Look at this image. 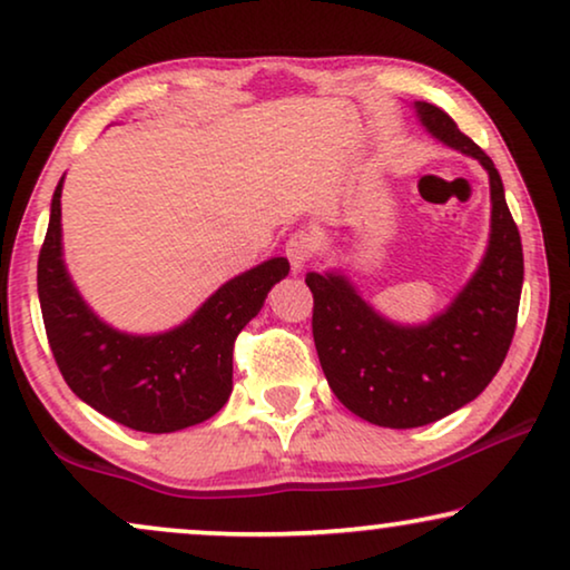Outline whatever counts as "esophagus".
Returning <instances> with one entry per match:
<instances>
[{
	"label": "esophagus",
	"instance_id": "34e87169",
	"mask_svg": "<svg viewBox=\"0 0 570 570\" xmlns=\"http://www.w3.org/2000/svg\"><path fill=\"white\" fill-rule=\"evenodd\" d=\"M311 254H314V238H311L306 230H295L285 244V256L291 259L293 272H301L306 267Z\"/></svg>",
	"mask_w": 570,
	"mask_h": 570
}]
</instances>
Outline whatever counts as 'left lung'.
I'll use <instances>...</instances> for the list:
<instances>
[{
    "instance_id": "1",
    "label": "left lung",
    "mask_w": 570,
    "mask_h": 570,
    "mask_svg": "<svg viewBox=\"0 0 570 570\" xmlns=\"http://www.w3.org/2000/svg\"><path fill=\"white\" fill-rule=\"evenodd\" d=\"M439 142L470 155L490 178V238L482 262L441 314L425 324L386 318L345 272H308L314 342L332 392L357 417L381 428H420L451 415L485 389L517 330L524 254L493 160L439 106L415 100Z\"/></svg>"
}]
</instances>
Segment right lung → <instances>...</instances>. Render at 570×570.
<instances>
[{
    "instance_id": "1",
    "label": "right lung",
    "mask_w": 570,
    "mask_h": 570,
    "mask_svg": "<svg viewBox=\"0 0 570 570\" xmlns=\"http://www.w3.org/2000/svg\"><path fill=\"white\" fill-rule=\"evenodd\" d=\"M61 186L38 256V301L61 376L100 415L142 433L205 423L233 392V342L291 264L275 256L217 287L184 324L158 334L114 330L77 291L61 248Z\"/></svg>"
}]
</instances>
